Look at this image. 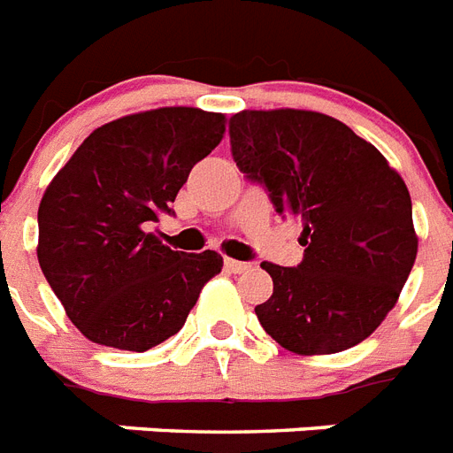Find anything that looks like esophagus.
Returning a JSON list of instances; mask_svg holds the SVG:
<instances>
[{
	"label": "esophagus",
	"mask_w": 453,
	"mask_h": 453,
	"mask_svg": "<svg viewBox=\"0 0 453 453\" xmlns=\"http://www.w3.org/2000/svg\"><path fill=\"white\" fill-rule=\"evenodd\" d=\"M224 266H226V271H231V273H243V271L250 269L248 262H238V259H231V257L224 259Z\"/></svg>",
	"instance_id": "34e87169"
}]
</instances>
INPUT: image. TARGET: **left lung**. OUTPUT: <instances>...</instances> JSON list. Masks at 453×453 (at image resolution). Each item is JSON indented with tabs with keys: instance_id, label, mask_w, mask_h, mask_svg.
Wrapping results in <instances>:
<instances>
[{
	"instance_id": "8db88e82",
	"label": "left lung",
	"mask_w": 453,
	"mask_h": 453,
	"mask_svg": "<svg viewBox=\"0 0 453 453\" xmlns=\"http://www.w3.org/2000/svg\"><path fill=\"white\" fill-rule=\"evenodd\" d=\"M229 135L238 168L303 226L299 266L262 264L273 278V295L255 306L264 332L296 356L365 342L400 299L418 250L400 173L320 111L243 110Z\"/></svg>"
}]
</instances>
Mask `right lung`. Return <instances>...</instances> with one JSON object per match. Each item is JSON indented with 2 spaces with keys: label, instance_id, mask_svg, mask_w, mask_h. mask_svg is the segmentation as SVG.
I'll list each match as a JSON object with an SVG mask.
<instances>
[{
  "label": "right lung",
  "instance_id": "1",
  "mask_svg": "<svg viewBox=\"0 0 453 453\" xmlns=\"http://www.w3.org/2000/svg\"><path fill=\"white\" fill-rule=\"evenodd\" d=\"M226 117L158 107L90 133L39 203L37 259L86 339L150 350L182 329L222 255H184L150 229L173 212L191 168L222 142Z\"/></svg>",
  "mask_w": 453,
  "mask_h": 453
}]
</instances>
